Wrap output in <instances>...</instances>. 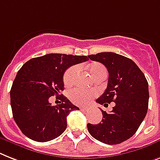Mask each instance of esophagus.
Here are the masks:
<instances>
[{"label": "esophagus", "mask_w": 160, "mask_h": 160, "mask_svg": "<svg viewBox=\"0 0 160 160\" xmlns=\"http://www.w3.org/2000/svg\"><path fill=\"white\" fill-rule=\"evenodd\" d=\"M80 110H81V111H86V110H87V108L80 107Z\"/></svg>", "instance_id": "obj_1"}]
</instances>
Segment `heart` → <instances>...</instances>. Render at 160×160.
Returning <instances> with one entry per match:
<instances>
[{"instance_id": "heart-1", "label": "heart", "mask_w": 160, "mask_h": 160, "mask_svg": "<svg viewBox=\"0 0 160 160\" xmlns=\"http://www.w3.org/2000/svg\"><path fill=\"white\" fill-rule=\"evenodd\" d=\"M77 67H70L67 69L63 76V81L66 85H71L74 82L77 73ZM89 71L92 77L96 79L98 77H106L107 70L104 66L100 63H93L89 67ZM95 96V93L93 91H85L79 89H75L70 93V98L71 102L77 105H87L91 102L93 97Z\"/></svg>"}]
</instances>
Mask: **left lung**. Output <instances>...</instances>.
Wrapping results in <instances>:
<instances>
[{"instance_id":"8db88e82","label":"left lung","mask_w":160,"mask_h":160,"mask_svg":"<svg viewBox=\"0 0 160 160\" xmlns=\"http://www.w3.org/2000/svg\"><path fill=\"white\" fill-rule=\"evenodd\" d=\"M103 64L108 71L104 93L96 102L104 107L114 102L110 112L101 109L102 122L87 124L93 138L108 145H117L131 138L147 113L149 87L145 75L132 60L114 52L88 56Z\"/></svg>"}]
</instances>
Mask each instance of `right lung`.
<instances>
[{
  "label": "right lung",
  "mask_w": 160,
  "mask_h": 160,
  "mask_svg": "<svg viewBox=\"0 0 160 160\" xmlns=\"http://www.w3.org/2000/svg\"><path fill=\"white\" fill-rule=\"evenodd\" d=\"M86 56L50 53L32 58L17 72L10 89L13 118L23 134L33 141L46 142L67 129V117L79 110L67 97L63 75L71 66L88 61ZM56 95L61 100L52 106L48 99Z\"/></svg>",
  "instance_id": "right-lung-1"
}]
</instances>
